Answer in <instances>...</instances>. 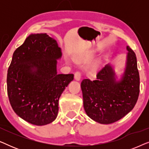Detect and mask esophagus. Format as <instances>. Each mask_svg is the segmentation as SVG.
Listing matches in <instances>:
<instances>
[{"label": "esophagus", "instance_id": "34e87169", "mask_svg": "<svg viewBox=\"0 0 149 149\" xmlns=\"http://www.w3.org/2000/svg\"><path fill=\"white\" fill-rule=\"evenodd\" d=\"M81 78V74L80 72L77 71V72L74 73V79H75V80L80 81Z\"/></svg>", "mask_w": 149, "mask_h": 149}]
</instances>
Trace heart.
Wrapping results in <instances>:
<instances>
[{"mask_svg":"<svg viewBox=\"0 0 149 149\" xmlns=\"http://www.w3.org/2000/svg\"><path fill=\"white\" fill-rule=\"evenodd\" d=\"M90 58H91L90 54H86V53H83V54H81L76 55V56H74V60L76 62H82V61L87 60H89ZM97 67H98L97 64H94L92 66H91V71H93V72H95V71L97 70Z\"/></svg>","mask_w":149,"mask_h":149,"instance_id":"1","label":"heart"}]
</instances>
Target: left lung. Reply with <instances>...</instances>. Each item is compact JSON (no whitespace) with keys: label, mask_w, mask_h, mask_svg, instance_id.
Returning <instances> with one entry per match:
<instances>
[{"label":"left lung","mask_w":149,"mask_h":149,"mask_svg":"<svg viewBox=\"0 0 149 149\" xmlns=\"http://www.w3.org/2000/svg\"><path fill=\"white\" fill-rule=\"evenodd\" d=\"M125 67L117 80L115 69L108 64L94 81L83 79L81 87L83 107L87 116L102 124L116 122L129 113L138 100L140 77L135 53L129 46Z\"/></svg>","instance_id":"obj_1"}]
</instances>
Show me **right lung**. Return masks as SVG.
<instances>
[{"label":"right lung","instance_id":"right-lung-1","mask_svg":"<svg viewBox=\"0 0 149 149\" xmlns=\"http://www.w3.org/2000/svg\"><path fill=\"white\" fill-rule=\"evenodd\" d=\"M62 49L46 33L31 34L13 54L7 94L14 112L28 123L45 125L56 119L59 99L74 74H58Z\"/></svg>","mask_w":149,"mask_h":149}]
</instances>
